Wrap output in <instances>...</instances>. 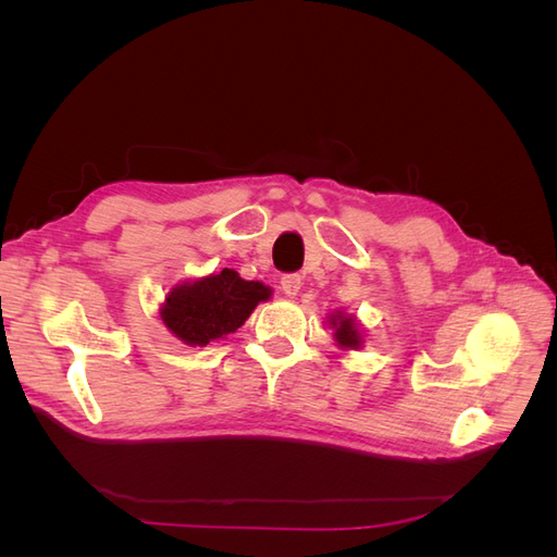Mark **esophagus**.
<instances>
[{
	"mask_svg": "<svg viewBox=\"0 0 557 557\" xmlns=\"http://www.w3.org/2000/svg\"><path fill=\"white\" fill-rule=\"evenodd\" d=\"M281 290L288 295V297H295L301 290V276L299 274H285V276H281Z\"/></svg>",
	"mask_w": 557,
	"mask_h": 557,
	"instance_id": "1",
	"label": "esophagus"
}]
</instances>
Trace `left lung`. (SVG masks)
<instances>
[{
  "label": "left lung",
  "instance_id": "obj_1",
  "mask_svg": "<svg viewBox=\"0 0 557 557\" xmlns=\"http://www.w3.org/2000/svg\"><path fill=\"white\" fill-rule=\"evenodd\" d=\"M332 325L336 330L334 339L339 342V346H344V348H358L360 346V332L356 330V320L344 318V315H334Z\"/></svg>",
  "mask_w": 557,
  "mask_h": 557
}]
</instances>
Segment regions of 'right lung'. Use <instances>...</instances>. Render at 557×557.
<instances>
[{
	"instance_id": "right-lung-1",
	"label": "right lung",
	"mask_w": 557,
	"mask_h": 557,
	"mask_svg": "<svg viewBox=\"0 0 557 557\" xmlns=\"http://www.w3.org/2000/svg\"><path fill=\"white\" fill-rule=\"evenodd\" d=\"M269 295L272 290L260 281H244L234 269H223L221 274L178 285L166 295L160 315L183 344L207 346L237 332Z\"/></svg>"
}]
</instances>
